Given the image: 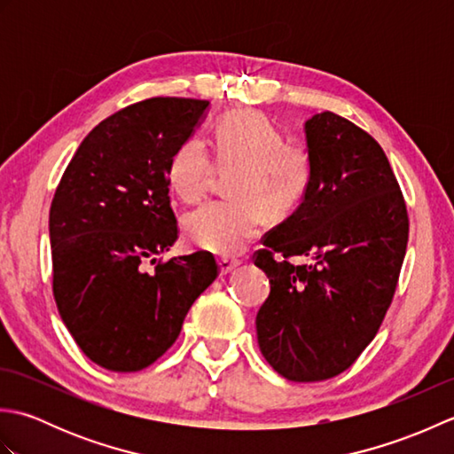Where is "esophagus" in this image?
<instances>
[{
  "instance_id": "34e87169",
  "label": "esophagus",
  "mask_w": 454,
  "mask_h": 454,
  "mask_svg": "<svg viewBox=\"0 0 454 454\" xmlns=\"http://www.w3.org/2000/svg\"><path fill=\"white\" fill-rule=\"evenodd\" d=\"M242 263L239 262L238 257H230V255H224V257H220L218 259V265H220V273L222 275H228V273H232L234 269Z\"/></svg>"
}]
</instances>
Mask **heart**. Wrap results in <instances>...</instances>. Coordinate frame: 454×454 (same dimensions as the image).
<instances>
[{
  "label": "heart",
  "instance_id": "1",
  "mask_svg": "<svg viewBox=\"0 0 454 454\" xmlns=\"http://www.w3.org/2000/svg\"><path fill=\"white\" fill-rule=\"evenodd\" d=\"M215 169L236 171L230 177V195L236 199L189 212L183 232L207 252L236 254L257 236L265 212L281 220L302 205L314 163L302 142L283 140L265 114L244 111L218 122L212 156L197 137L181 144L169 163L171 187L183 202L197 205L207 197Z\"/></svg>",
  "mask_w": 454,
  "mask_h": 454
}]
</instances>
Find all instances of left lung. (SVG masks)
<instances>
[{
	"label": "left lung",
	"instance_id": "obj_1",
	"mask_svg": "<svg viewBox=\"0 0 454 454\" xmlns=\"http://www.w3.org/2000/svg\"><path fill=\"white\" fill-rule=\"evenodd\" d=\"M304 130L312 183L254 255L271 283L255 325L278 374L317 382L349 369L374 340L396 293L410 220L387 153L369 132L332 111L314 114ZM293 256L309 262L296 266Z\"/></svg>",
	"mask_w": 454,
	"mask_h": 454
}]
</instances>
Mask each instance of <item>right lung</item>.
Returning a JSON list of instances; mask_svg holds the SVG:
<instances>
[{
    "label": "right lung",
    "mask_w": 454,
    "mask_h": 454,
    "mask_svg": "<svg viewBox=\"0 0 454 454\" xmlns=\"http://www.w3.org/2000/svg\"><path fill=\"white\" fill-rule=\"evenodd\" d=\"M207 107L183 98L129 105L83 138L56 187L48 220L54 301L103 369L137 372L158 361L218 277L208 254L156 263L179 234L169 163Z\"/></svg>",
    "instance_id": "1"
}]
</instances>
